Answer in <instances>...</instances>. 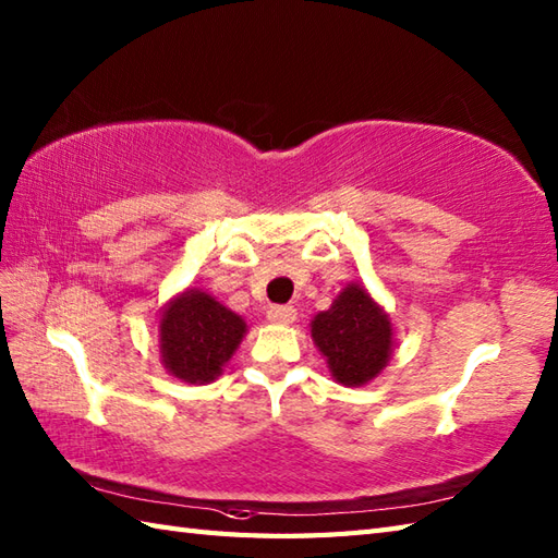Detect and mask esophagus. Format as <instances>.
<instances>
[{"label":"esophagus","mask_w":558,"mask_h":558,"mask_svg":"<svg viewBox=\"0 0 558 558\" xmlns=\"http://www.w3.org/2000/svg\"><path fill=\"white\" fill-rule=\"evenodd\" d=\"M294 318H298V310L290 304H272L268 310V322L272 324H292Z\"/></svg>","instance_id":"obj_1"}]
</instances>
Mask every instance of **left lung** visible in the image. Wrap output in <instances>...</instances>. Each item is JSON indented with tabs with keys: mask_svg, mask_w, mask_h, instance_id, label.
Segmentation results:
<instances>
[{
	"mask_svg": "<svg viewBox=\"0 0 558 558\" xmlns=\"http://www.w3.org/2000/svg\"><path fill=\"white\" fill-rule=\"evenodd\" d=\"M314 345L322 350L330 376L348 388L369 384L393 352V326L360 282H350L312 322Z\"/></svg>",
	"mask_w": 558,
	"mask_h": 558,
	"instance_id": "left-lung-1",
	"label": "left lung"
}]
</instances>
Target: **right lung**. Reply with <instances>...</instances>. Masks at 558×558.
<instances>
[{
    "label": "right lung",
    "mask_w": 558,
    "mask_h": 558,
    "mask_svg": "<svg viewBox=\"0 0 558 558\" xmlns=\"http://www.w3.org/2000/svg\"><path fill=\"white\" fill-rule=\"evenodd\" d=\"M160 357L184 384H210L222 374L246 333L240 314L204 290H184L160 314Z\"/></svg>",
    "instance_id": "right-lung-1"
}]
</instances>
